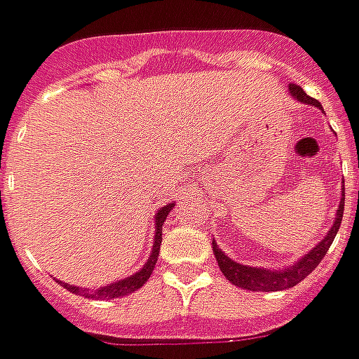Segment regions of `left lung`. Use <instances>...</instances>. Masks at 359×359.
Listing matches in <instances>:
<instances>
[{
	"label": "left lung",
	"mask_w": 359,
	"mask_h": 359,
	"mask_svg": "<svg viewBox=\"0 0 359 359\" xmlns=\"http://www.w3.org/2000/svg\"><path fill=\"white\" fill-rule=\"evenodd\" d=\"M290 93L296 97L297 102L308 105H316V107H322L318 100L310 97L306 91L302 90L296 83H290ZM344 200H346V191H341V201H339L338 214H336V222L332 229L327 231L324 240L320 241L313 250H310L308 254L304 255L299 262H296L294 266L285 269H266V268H252V266H241L238 262H233L231 257L224 254L215 240L214 243V255L217 259V266L222 269V273L226 276V280L238 285L241 290H252V292H280V290H287V287H294L296 283L302 280H306L313 269L318 268V264L324 259L325 252L330 250L332 241L338 233L339 226H341V215H344Z\"/></svg>",
	"instance_id": "left-lung-1"
}]
</instances>
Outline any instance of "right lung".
Here are the masks:
<instances>
[{"label":"right lung","mask_w":359,"mask_h":359,"mask_svg":"<svg viewBox=\"0 0 359 359\" xmlns=\"http://www.w3.org/2000/svg\"><path fill=\"white\" fill-rule=\"evenodd\" d=\"M172 208H173V203H170V205H163V208H159L158 210V214H156V238H154V248H151L149 259L145 262L144 268L140 269V271H135L133 276H130V278H123V280H119V282L107 283V285L100 287V290L77 287V285H69V283H63V282L60 283H62L67 292H72V294H77V296H83V297H95V299L121 297V296H128V294H131V292H135V290H140V287L149 280L151 271H154L156 264H158L159 245H161V226H163V222H165L168 214L172 212Z\"/></svg>","instance_id":"right-lung-1"}]
</instances>
